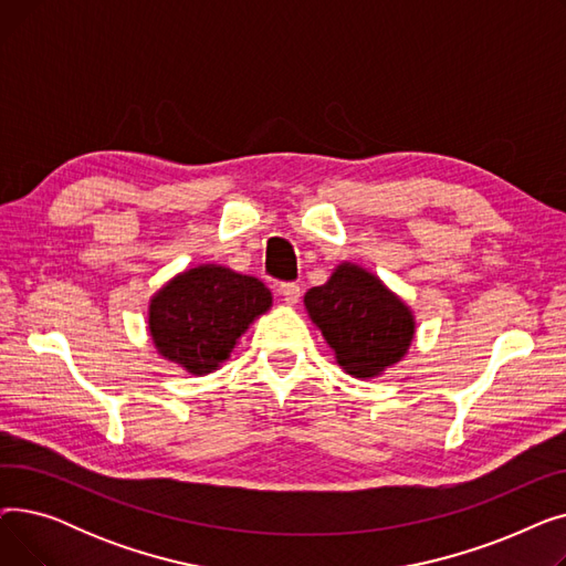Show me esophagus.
I'll list each match as a JSON object with an SVG mask.
<instances>
[{"label": "esophagus", "instance_id": "1", "mask_svg": "<svg viewBox=\"0 0 566 566\" xmlns=\"http://www.w3.org/2000/svg\"><path fill=\"white\" fill-rule=\"evenodd\" d=\"M277 293L282 295L286 305H295V303L301 301V293H303V291H301V286H298V284L284 282V284H280V286H277Z\"/></svg>", "mask_w": 566, "mask_h": 566}]
</instances>
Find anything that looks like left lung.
I'll return each instance as SVG.
<instances>
[{
    "label": "left lung",
    "mask_w": 566,
    "mask_h": 566,
    "mask_svg": "<svg viewBox=\"0 0 566 566\" xmlns=\"http://www.w3.org/2000/svg\"><path fill=\"white\" fill-rule=\"evenodd\" d=\"M305 312L353 378H376L406 358L418 333L410 305L369 268L342 261L305 293Z\"/></svg>",
    "instance_id": "1"
}]
</instances>
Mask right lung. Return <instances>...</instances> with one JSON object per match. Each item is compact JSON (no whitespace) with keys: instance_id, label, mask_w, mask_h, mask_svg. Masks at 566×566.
Instances as JSON below:
<instances>
[{"instance_id":"1","label":"right lung","mask_w":566,"mask_h":566,"mask_svg":"<svg viewBox=\"0 0 566 566\" xmlns=\"http://www.w3.org/2000/svg\"><path fill=\"white\" fill-rule=\"evenodd\" d=\"M273 307V293L252 275L220 263L186 268L148 301V337L163 360L192 376L229 360L250 325Z\"/></svg>"}]
</instances>
